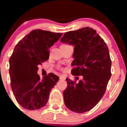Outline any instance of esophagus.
I'll use <instances>...</instances> for the list:
<instances>
[{"label":"esophagus","instance_id":"esophagus-1","mask_svg":"<svg viewBox=\"0 0 127 127\" xmlns=\"http://www.w3.org/2000/svg\"><path fill=\"white\" fill-rule=\"evenodd\" d=\"M60 79L61 80H63V81H64V80L65 79V78L64 76H60Z\"/></svg>","mask_w":127,"mask_h":127}]
</instances>
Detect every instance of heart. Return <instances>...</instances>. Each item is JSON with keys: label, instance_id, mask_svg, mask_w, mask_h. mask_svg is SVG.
I'll return each mask as SVG.
<instances>
[{"label": "heart", "instance_id": "b5f03b06", "mask_svg": "<svg viewBox=\"0 0 127 127\" xmlns=\"http://www.w3.org/2000/svg\"><path fill=\"white\" fill-rule=\"evenodd\" d=\"M67 46V45H64V44H63V45H62V46Z\"/></svg>", "mask_w": 127, "mask_h": 127}]
</instances>
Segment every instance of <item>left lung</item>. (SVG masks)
I'll list each match as a JSON object with an SVG mask.
<instances>
[{"label":"left lung","mask_w":127,"mask_h":127,"mask_svg":"<svg viewBox=\"0 0 127 127\" xmlns=\"http://www.w3.org/2000/svg\"><path fill=\"white\" fill-rule=\"evenodd\" d=\"M61 41L75 46L71 73L82 76L78 82V77L74 81L66 79L65 105L76 113L89 111L101 100L111 76L108 47L95 30L88 27L66 32Z\"/></svg>","instance_id":"1"}]
</instances>
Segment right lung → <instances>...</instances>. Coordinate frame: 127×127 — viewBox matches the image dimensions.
<instances>
[{"instance_id":"right-lung-1","label":"right lung","mask_w":127,"mask_h":127,"mask_svg":"<svg viewBox=\"0 0 127 127\" xmlns=\"http://www.w3.org/2000/svg\"><path fill=\"white\" fill-rule=\"evenodd\" d=\"M62 35L40 29L32 30L16 45L9 59L11 87L16 100L30 110L46 105L59 76L50 73L40 79L38 65L48 60L49 48Z\"/></svg>"}]
</instances>
